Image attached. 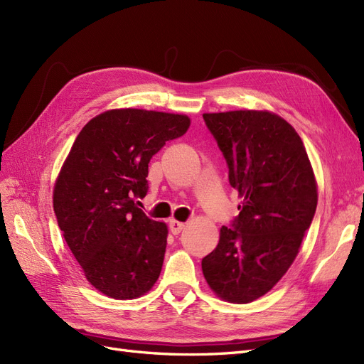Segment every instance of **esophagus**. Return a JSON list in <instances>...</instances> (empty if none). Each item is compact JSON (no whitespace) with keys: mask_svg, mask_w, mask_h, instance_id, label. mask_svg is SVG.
Here are the masks:
<instances>
[{"mask_svg":"<svg viewBox=\"0 0 364 364\" xmlns=\"http://www.w3.org/2000/svg\"><path fill=\"white\" fill-rule=\"evenodd\" d=\"M170 232L173 235H179L183 229H185V223L182 221H176V220H170Z\"/></svg>","mask_w":364,"mask_h":364,"instance_id":"esophagus-1","label":"esophagus"}]
</instances>
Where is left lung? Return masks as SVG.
<instances>
[{
  "label": "left lung",
  "instance_id": "left-lung-1",
  "mask_svg": "<svg viewBox=\"0 0 364 364\" xmlns=\"http://www.w3.org/2000/svg\"><path fill=\"white\" fill-rule=\"evenodd\" d=\"M242 198L232 228L203 257L206 283L218 298L247 304L268 294L294 263L315 217L318 183L303 140L267 109L205 112Z\"/></svg>",
  "mask_w": 364,
  "mask_h": 364
}]
</instances>
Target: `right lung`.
<instances>
[{"label": "right lung", "instance_id": "obj_1", "mask_svg": "<svg viewBox=\"0 0 364 364\" xmlns=\"http://www.w3.org/2000/svg\"><path fill=\"white\" fill-rule=\"evenodd\" d=\"M185 114L108 109L75 139L53 191L58 228L95 289L114 299L143 296L156 283L168 228L135 198L147 193L150 158L182 136Z\"/></svg>", "mask_w": 364, "mask_h": 364}]
</instances>
